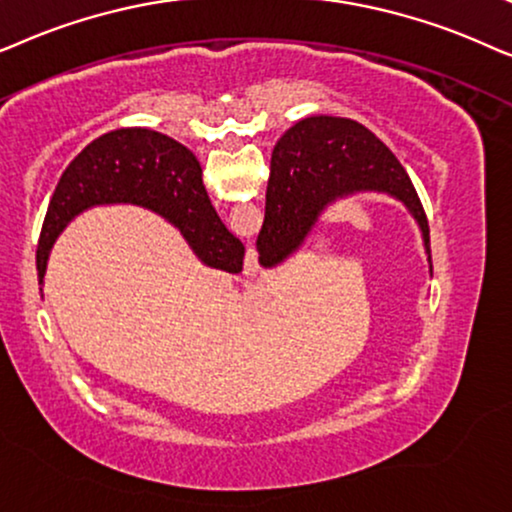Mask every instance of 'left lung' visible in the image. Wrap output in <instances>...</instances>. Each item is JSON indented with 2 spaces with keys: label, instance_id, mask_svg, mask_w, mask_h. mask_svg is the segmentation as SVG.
<instances>
[{
  "label": "left lung",
  "instance_id": "left-lung-1",
  "mask_svg": "<svg viewBox=\"0 0 512 512\" xmlns=\"http://www.w3.org/2000/svg\"><path fill=\"white\" fill-rule=\"evenodd\" d=\"M356 192H384L417 217L431 260L428 220L410 175L363 124L309 117L285 131L271 154L264 224L257 236L262 267H276L309 234L327 203Z\"/></svg>",
  "mask_w": 512,
  "mask_h": 512
}]
</instances>
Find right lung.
I'll list each match as a JSON object with an SVG mask.
<instances>
[{"mask_svg": "<svg viewBox=\"0 0 512 512\" xmlns=\"http://www.w3.org/2000/svg\"><path fill=\"white\" fill-rule=\"evenodd\" d=\"M98 203H138L168 217L199 260L238 274L245 248L210 206L201 166L185 145L149 128H119L93 140L60 175L37 245V276L65 224Z\"/></svg>", "mask_w": 512, "mask_h": 512, "instance_id": "right-lung-1", "label": "right lung"}]
</instances>
